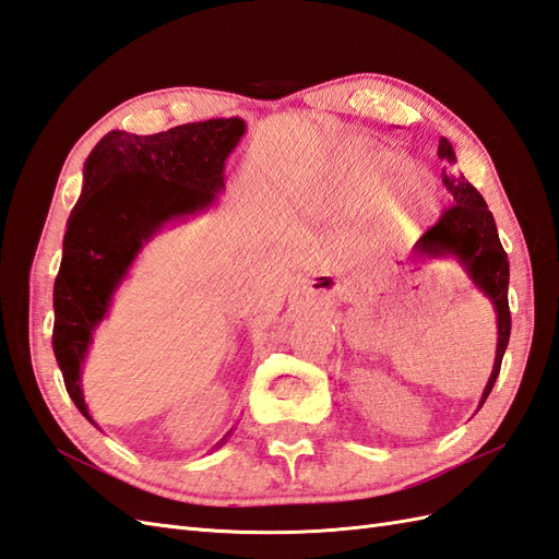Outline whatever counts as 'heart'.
<instances>
[{
  "mask_svg": "<svg viewBox=\"0 0 559 559\" xmlns=\"http://www.w3.org/2000/svg\"><path fill=\"white\" fill-rule=\"evenodd\" d=\"M408 163L392 151L376 148L366 155V163L356 171H340L321 195V207L340 217L364 214L384 207L392 200L396 183L404 179ZM396 207L413 219L432 217L437 198L423 181H406L394 195Z\"/></svg>",
  "mask_w": 559,
  "mask_h": 559,
  "instance_id": "obj_1",
  "label": "heart"
}]
</instances>
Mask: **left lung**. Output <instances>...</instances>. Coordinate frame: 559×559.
Listing matches in <instances>:
<instances>
[{
	"instance_id": "left-lung-1",
	"label": "left lung",
	"mask_w": 559,
	"mask_h": 559,
	"mask_svg": "<svg viewBox=\"0 0 559 559\" xmlns=\"http://www.w3.org/2000/svg\"><path fill=\"white\" fill-rule=\"evenodd\" d=\"M439 157L447 160L449 167L441 171L443 186L453 198V205L441 212L439 222L427 228L418 240V250L427 257H455L463 264L472 283L491 299L498 317V347L491 378L486 382L481 404L491 394L493 382L500 373V361L510 340V307H508V281H510V264L508 254L500 246L496 231L493 214L486 207L481 193L472 186L461 171L453 167L455 153L449 139L439 141Z\"/></svg>"
}]
</instances>
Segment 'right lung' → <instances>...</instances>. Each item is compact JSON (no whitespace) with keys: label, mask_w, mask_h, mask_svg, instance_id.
<instances>
[{"label":"right lung","mask_w":559,"mask_h":559,"mask_svg":"<svg viewBox=\"0 0 559 559\" xmlns=\"http://www.w3.org/2000/svg\"><path fill=\"white\" fill-rule=\"evenodd\" d=\"M242 134L240 118L189 122L151 136L112 130L84 163L82 195L70 212L53 283L51 342L66 390L90 423L80 370L112 293L143 242L217 200L224 163Z\"/></svg>","instance_id":"right-lung-1"}]
</instances>
